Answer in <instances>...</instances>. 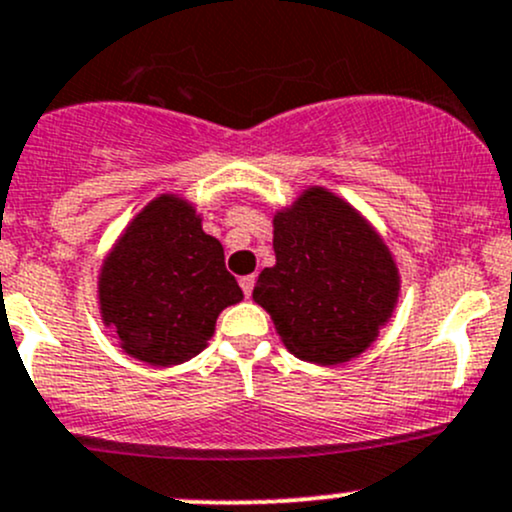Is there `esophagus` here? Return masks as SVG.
<instances>
[{
    "instance_id": "34e87169",
    "label": "esophagus",
    "mask_w": 512,
    "mask_h": 512,
    "mask_svg": "<svg viewBox=\"0 0 512 512\" xmlns=\"http://www.w3.org/2000/svg\"><path fill=\"white\" fill-rule=\"evenodd\" d=\"M240 287L242 292H245V297H250L252 287H255V274H245V277H240Z\"/></svg>"
}]
</instances>
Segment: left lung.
Instances as JSON below:
<instances>
[{"instance_id": "obj_1", "label": "left lung", "mask_w": 512, "mask_h": 512, "mask_svg": "<svg viewBox=\"0 0 512 512\" xmlns=\"http://www.w3.org/2000/svg\"><path fill=\"white\" fill-rule=\"evenodd\" d=\"M274 267L252 299L272 316L289 353L316 365L358 358L400 297L390 250L343 198L314 186L274 215Z\"/></svg>"}]
</instances>
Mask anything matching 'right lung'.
<instances>
[{"instance_id":"add662e5","label":"right lung","mask_w":512,"mask_h":512,"mask_svg":"<svg viewBox=\"0 0 512 512\" xmlns=\"http://www.w3.org/2000/svg\"><path fill=\"white\" fill-rule=\"evenodd\" d=\"M102 324L142 363L179 365L211 341L220 311L242 299L223 245L174 193L154 198L105 257L98 282Z\"/></svg>"}]
</instances>
